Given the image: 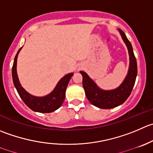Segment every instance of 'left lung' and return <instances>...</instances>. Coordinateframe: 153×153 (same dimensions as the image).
Segmentation results:
<instances>
[{"instance_id":"8db88e82","label":"left lung","mask_w":153,"mask_h":153,"mask_svg":"<svg viewBox=\"0 0 153 153\" xmlns=\"http://www.w3.org/2000/svg\"><path fill=\"white\" fill-rule=\"evenodd\" d=\"M123 40L128 48L129 55V67L128 73L122 84L114 90L101 89L85 72L80 71L83 77V87L89 102L94 106L103 109H110L122 105L131 94L137 75V66L131 42L123 31L118 29Z\"/></svg>"}]
</instances>
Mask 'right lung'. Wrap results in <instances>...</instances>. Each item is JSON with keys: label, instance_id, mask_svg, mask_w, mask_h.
<instances>
[{"label": "right lung", "instance_id": "1", "mask_svg": "<svg viewBox=\"0 0 153 153\" xmlns=\"http://www.w3.org/2000/svg\"><path fill=\"white\" fill-rule=\"evenodd\" d=\"M22 48V47L18 51L17 54L15 57L14 63L12 69L13 84L17 90L18 93L25 105L33 111L39 113H51L56 111L61 106L64 101L66 87L74 74L72 72L63 77L57 84L55 88L49 94L45 96H33L22 87L19 82V77L17 75V69H16L17 58Z\"/></svg>", "mask_w": 153, "mask_h": 153}]
</instances>
